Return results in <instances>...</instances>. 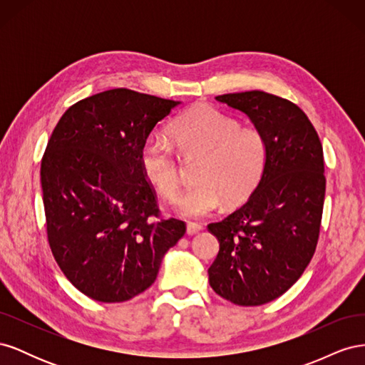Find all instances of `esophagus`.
Instances as JSON below:
<instances>
[{
  "label": "esophagus",
  "instance_id": "esophagus-1",
  "mask_svg": "<svg viewBox=\"0 0 365 365\" xmlns=\"http://www.w3.org/2000/svg\"><path fill=\"white\" fill-rule=\"evenodd\" d=\"M201 230H202L201 224H196V222H189V224H187V235H189V236L197 235Z\"/></svg>",
  "mask_w": 365,
  "mask_h": 365
}]
</instances>
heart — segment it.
Here are the masks:
<instances>
[{"label": "heart", "mask_w": 365, "mask_h": 365, "mask_svg": "<svg viewBox=\"0 0 365 365\" xmlns=\"http://www.w3.org/2000/svg\"><path fill=\"white\" fill-rule=\"evenodd\" d=\"M172 134L185 153H201L196 184L173 197V212L182 217H202L228 201H240L259 182L267 146L260 132L244 128L231 115L210 105H196L175 120ZM145 178L163 196L178 187V161L172 143L161 132L150 134L140 149Z\"/></svg>", "instance_id": "obj_1"}]
</instances>
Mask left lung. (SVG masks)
Here are the masks:
<instances>
[{
	"label": "left lung",
	"mask_w": 365,
	"mask_h": 365,
	"mask_svg": "<svg viewBox=\"0 0 365 365\" xmlns=\"http://www.w3.org/2000/svg\"><path fill=\"white\" fill-rule=\"evenodd\" d=\"M215 98L250 118L267 160L248 201L207 225L219 242L208 282L231 303L260 306L288 291L315 252L326 193L323 146L307 115L286 98L257 90Z\"/></svg>",
	"instance_id": "left-lung-1"
}]
</instances>
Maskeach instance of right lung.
Returning <instances> with one entry per match:
<instances>
[{
	"label": "right lung",
	"mask_w": 365,
	"mask_h": 365,
	"mask_svg": "<svg viewBox=\"0 0 365 365\" xmlns=\"http://www.w3.org/2000/svg\"><path fill=\"white\" fill-rule=\"evenodd\" d=\"M181 105L126 88L70 106L41 163L48 244L74 288L102 303L146 291L184 233L160 219L140 165V149L158 121Z\"/></svg>",
	"instance_id": "obj_1"
}]
</instances>
